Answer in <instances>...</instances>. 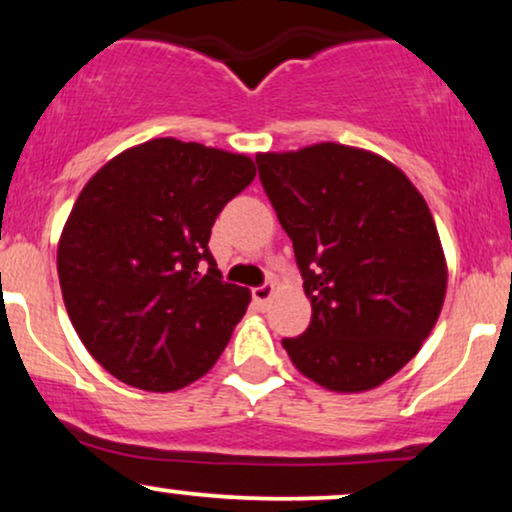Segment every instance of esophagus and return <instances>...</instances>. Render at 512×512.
Returning <instances> with one entry per match:
<instances>
[{"label": "esophagus", "instance_id": "34e87169", "mask_svg": "<svg viewBox=\"0 0 512 512\" xmlns=\"http://www.w3.org/2000/svg\"><path fill=\"white\" fill-rule=\"evenodd\" d=\"M272 296H274V284H262L252 289V301L260 305V308H264V305L272 301Z\"/></svg>", "mask_w": 512, "mask_h": 512}]
</instances>
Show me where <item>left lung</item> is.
Returning <instances> with one entry per match:
<instances>
[{
	"mask_svg": "<svg viewBox=\"0 0 512 512\" xmlns=\"http://www.w3.org/2000/svg\"><path fill=\"white\" fill-rule=\"evenodd\" d=\"M313 305L293 366L334 392L373 390L419 354L448 289L438 228L421 192L383 156L322 142L257 154Z\"/></svg>",
	"mask_w": 512,
	"mask_h": 512,
	"instance_id": "8db88e82",
	"label": "left lung"
}]
</instances>
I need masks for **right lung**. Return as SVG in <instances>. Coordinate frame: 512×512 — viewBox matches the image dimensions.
Returning <instances> with one entry per match:
<instances>
[{
	"instance_id": "add662e5",
	"label": "right lung",
	"mask_w": 512,
	"mask_h": 512,
	"mask_svg": "<svg viewBox=\"0 0 512 512\" xmlns=\"http://www.w3.org/2000/svg\"><path fill=\"white\" fill-rule=\"evenodd\" d=\"M252 180L248 156L163 137L86 182L64 223L57 274L76 334L117 380L173 392L226 349L250 291L223 281L209 238Z\"/></svg>"
}]
</instances>
